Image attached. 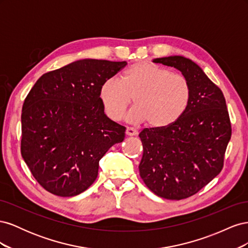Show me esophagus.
<instances>
[{
  "label": "esophagus",
  "mask_w": 248,
  "mask_h": 248,
  "mask_svg": "<svg viewBox=\"0 0 248 248\" xmlns=\"http://www.w3.org/2000/svg\"><path fill=\"white\" fill-rule=\"evenodd\" d=\"M126 136H128V137H133V136H137V134L139 133V131L137 130V129H134V128H132V127H128V128L126 129Z\"/></svg>",
  "instance_id": "1"
}]
</instances>
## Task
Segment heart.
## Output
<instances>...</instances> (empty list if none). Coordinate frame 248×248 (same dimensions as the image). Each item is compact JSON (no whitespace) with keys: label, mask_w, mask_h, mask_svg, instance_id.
<instances>
[{"label":"heart","mask_w":248,"mask_h":248,"mask_svg":"<svg viewBox=\"0 0 248 248\" xmlns=\"http://www.w3.org/2000/svg\"><path fill=\"white\" fill-rule=\"evenodd\" d=\"M191 97L188 79L182 74L150 62L129 66L120 80L108 78L99 89V100L104 114L111 121L122 120L131 103L136 107L128 115L133 124L149 122L153 128H164L181 117Z\"/></svg>","instance_id":"heart-1"}]
</instances>
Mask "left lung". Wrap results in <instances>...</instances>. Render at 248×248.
I'll use <instances>...</instances> for the list:
<instances>
[{"label":"left lung","instance_id":"obj_1","mask_svg":"<svg viewBox=\"0 0 248 248\" xmlns=\"http://www.w3.org/2000/svg\"><path fill=\"white\" fill-rule=\"evenodd\" d=\"M153 62L181 71L190 84L191 97L175 123L140 131V175L156 196L179 201L196 194L221 171L231 121L221 90L199 65L182 56Z\"/></svg>","mask_w":248,"mask_h":248}]
</instances>
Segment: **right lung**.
Here are the masks:
<instances>
[{
  "label": "right lung",
  "instance_id": "1",
  "mask_svg": "<svg viewBox=\"0 0 248 248\" xmlns=\"http://www.w3.org/2000/svg\"><path fill=\"white\" fill-rule=\"evenodd\" d=\"M127 65L84 59L44 73L26 97L20 152L44 189L74 197L98 175L99 160L125 138V127L107 117L99 89Z\"/></svg>",
  "mask_w": 248,
  "mask_h": 248
}]
</instances>
